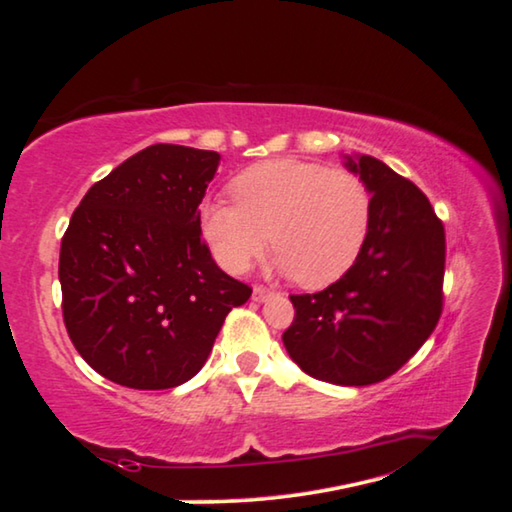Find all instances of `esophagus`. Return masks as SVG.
Listing matches in <instances>:
<instances>
[{
	"label": "esophagus",
	"mask_w": 512,
	"mask_h": 512,
	"mask_svg": "<svg viewBox=\"0 0 512 512\" xmlns=\"http://www.w3.org/2000/svg\"><path fill=\"white\" fill-rule=\"evenodd\" d=\"M268 298H273V291L266 289V287H255L253 289V300L255 302H266Z\"/></svg>",
	"instance_id": "1"
}]
</instances>
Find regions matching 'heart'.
I'll list each match as a JSON object with an SVG mask.
<instances>
[{
  "mask_svg": "<svg viewBox=\"0 0 512 512\" xmlns=\"http://www.w3.org/2000/svg\"><path fill=\"white\" fill-rule=\"evenodd\" d=\"M230 192L235 203L198 210L207 246L230 273H246L273 244L277 273L323 289L350 271L368 239L372 198L352 171L277 158L241 171Z\"/></svg>",
  "mask_w": 512,
  "mask_h": 512,
  "instance_id": "heart-1",
  "label": "heart"
}]
</instances>
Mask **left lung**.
I'll return each instance as SVG.
<instances>
[{
  "instance_id": "8db88e82",
  "label": "left lung",
  "mask_w": 512,
  "mask_h": 512,
  "mask_svg": "<svg viewBox=\"0 0 512 512\" xmlns=\"http://www.w3.org/2000/svg\"><path fill=\"white\" fill-rule=\"evenodd\" d=\"M372 198L357 262L320 293L291 296L289 357L320 381L368 386L391 377L429 339L443 311L445 228L411 180L372 155H343Z\"/></svg>"
}]
</instances>
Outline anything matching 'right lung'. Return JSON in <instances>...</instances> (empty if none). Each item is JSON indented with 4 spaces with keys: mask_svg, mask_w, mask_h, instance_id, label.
<instances>
[{
    "mask_svg": "<svg viewBox=\"0 0 512 512\" xmlns=\"http://www.w3.org/2000/svg\"><path fill=\"white\" fill-rule=\"evenodd\" d=\"M221 155L153 144L94 183L60 244L63 318L81 357L115 384L192 379L232 307L253 289L223 273L198 205Z\"/></svg>",
    "mask_w": 512,
    "mask_h": 512,
    "instance_id": "1",
    "label": "right lung"
}]
</instances>
